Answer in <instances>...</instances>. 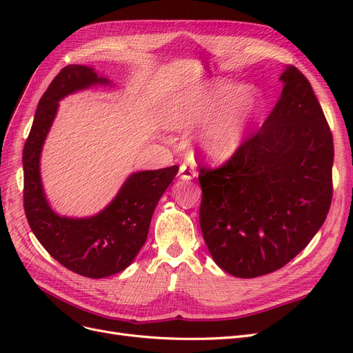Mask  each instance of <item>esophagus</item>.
Returning <instances> with one entry per match:
<instances>
[{
  "instance_id": "34e87169",
  "label": "esophagus",
  "mask_w": 353,
  "mask_h": 353,
  "mask_svg": "<svg viewBox=\"0 0 353 353\" xmlns=\"http://www.w3.org/2000/svg\"><path fill=\"white\" fill-rule=\"evenodd\" d=\"M179 176H181V179L188 181V179L196 178L197 172H196V169L191 166V165L183 163V165H181V168H179Z\"/></svg>"
}]
</instances>
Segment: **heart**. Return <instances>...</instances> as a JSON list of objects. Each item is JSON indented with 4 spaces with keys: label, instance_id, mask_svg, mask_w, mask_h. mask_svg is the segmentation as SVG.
<instances>
[{
    "label": "heart",
    "instance_id": "obj_1",
    "mask_svg": "<svg viewBox=\"0 0 353 353\" xmlns=\"http://www.w3.org/2000/svg\"><path fill=\"white\" fill-rule=\"evenodd\" d=\"M261 112L262 99L254 88L218 79L169 97L162 119L178 131L193 130L203 123L196 137L197 152L210 162L223 163L240 152Z\"/></svg>",
    "mask_w": 353,
    "mask_h": 353
}]
</instances>
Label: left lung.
I'll list each match as a JSON object with an SVG mask.
<instances>
[{
	"mask_svg": "<svg viewBox=\"0 0 353 353\" xmlns=\"http://www.w3.org/2000/svg\"><path fill=\"white\" fill-rule=\"evenodd\" d=\"M261 130L218 169H200V228L221 270L254 279L283 268L323 227L334 145L311 83L294 66Z\"/></svg>",
	"mask_w": 353,
	"mask_h": 353,
	"instance_id": "8db88e82",
	"label": "left lung"
}]
</instances>
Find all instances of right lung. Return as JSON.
<instances>
[{
	"label": "right lung",
	"instance_id": "obj_1",
	"mask_svg": "<svg viewBox=\"0 0 353 353\" xmlns=\"http://www.w3.org/2000/svg\"><path fill=\"white\" fill-rule=\"evenodd\" d=\"M112 82L94 68H63L42 95L23 148V206L32 232L68 270L88 279H104L128 268L147 240L157 201L178 174V166L134 172L97 215L60 216L42 188L39 159L54 122L59 101L69 94Z\"/></svg>",
	"mask_w": 353,
	"mask_h": 353
}]
</instances>
